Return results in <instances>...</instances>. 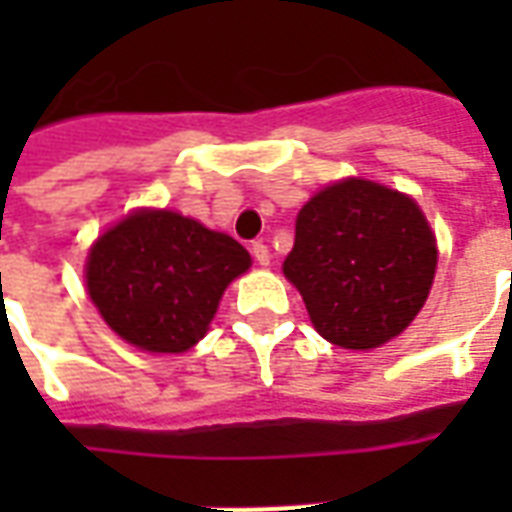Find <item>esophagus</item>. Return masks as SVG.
<instances>
[{"instance_id": "34e87169", "label": "esophagus", "mask_w": 512, "mask_h": 512, "mask_svg": "<svg viewBox=\"0 0 512 512\" xmlns=\"http://www.w3.org/2000/svg\"><path fill=\"white\" fill-rule=\"evenodd\" d=\"M252 255H255L257 266H268L271 263V252H268V246L263 241H255L252 244Z\"/></svg>"}]
</instances>
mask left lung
Returning a JSON list of instances; mask_svg holds the SVG:
<instances>
[{
    "mask_svg": "<svg viewBox=\"0 0 512 512\" xmlns=\"http://www.w3.org/2000/svg\"><path fill=\"white\" fill-rule=\"evenodd\" d=\"M436 257V238L417 202L373 180L348 178L301 208L282 271L323 340L367 351L417 318Z\"/></svg>",
    "mask_w": 512,
    "mask_h": 512,
    "instance_id": "obj_1",
    "label": "left lung"
}]
</instances>
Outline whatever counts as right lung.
<instances>
[{
  "label": "right lung",
  "instance_id": "1",
  "mask_svg": "<svg viewBox=\"0 0 512 512\" xmlns=\"http://www.w3.org/2000/svg\"><path fill=\"white\" fill-rule=\"evenodd\" d=\"M249 263L230 235L175 211H136L90 249L87 290L123 340L183 354L205 337L224 288Z\"/></svg>",
  "mask_w": 512,
  "mask_h": 512
}]
</instances>
